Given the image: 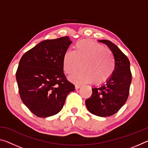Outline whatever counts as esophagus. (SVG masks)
<instances>
[{"label": "esophagus", "instance_id": "34e87169", "mask_svg": "<svg viewBox=\"0 0 148 148\" xmlns=\"http://www.w3.org/2000/svg\"><path fill=\"white\" fill-rule=\"evenodd\" d=\"M80 87H81V85H79V84H76V85H75V88H76V89H79Z\"/></svg>", "mask_w": 148, "mask_h": 148}]
</instances>
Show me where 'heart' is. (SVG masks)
I'll return each mask as SVG.
<instances>
[{
	"instance_id": "obj_1",
	"label": "heart",
	"mask_w": 148,
	"mask_h": 148,
	"mask_svg": "<svg viewBox=\"0 0 148 148\" xmlns=\"http://www.w3.org/2000/svg\"><path fill=\"white\" fill-rule=\"evenodd\" d=\"M71 79L76 83L99 84L106 82L113 74L115 68L114 57L103 45L91 40H80L73 47V51H66L62 58L64 72L68 75L74 74Z\"/></svg>"
}]
</instances>
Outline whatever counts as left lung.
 <instances>
[{
	"mask_svg": "<svg viewBox=\"0 0 148 148\" xmlns=\"http://www.w3.org/2000/svg\"><path fill=\"white\" fill-rule=\"evenodd\" d=\"M99 41L107 45L113 53L115 68L106 83L92 88V95L86 104L95 116L109 117L117 113L128 99L132 74L129 59L116 45L107 40Z\"/></svg>",
	"mask_w": 148,
	"mask_h": 148,
	"instance_id": "1",
	"label": "left lung"
}]
</instances>
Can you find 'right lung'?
<instances>
[{"label":"right lung","mask_w":148,"mask_h":148,"mask_svg":"<svg viewBox=\"0 0 148 148\" xmlns=\"http://www.w3.org/2000/svg\"><path fill=\"white\" fill-rule=\"evenodd\" d=\"M68 36L46 40L20 59L16 79L20 97L35 116L47 117L61 111L74 86L63 72L62 58L72 42Z\"/></svg>","instance_id":"right-lung-1"}]
</instances>
